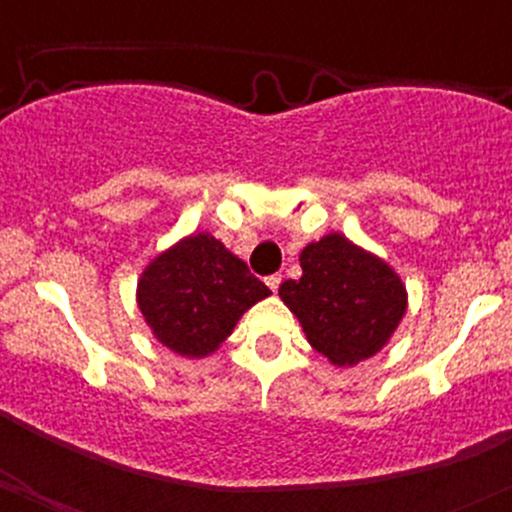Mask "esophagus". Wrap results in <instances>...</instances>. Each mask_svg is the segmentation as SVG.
<instances>
[{"label":"esophagus","instance_id":"obj_1","mask_svg":"<svg viewBox=\"0 0 512 512\" xmlns=\"http://www.w3.org/2000/svg\"><path fill=\"white\" fill-rule=\"evenodd\" d=\"M264 284L269 286V291H279V286H281V274H272V276H267V279H264Z\"/></svg>","mask_w":512,"mask_h":512}]
</instances>
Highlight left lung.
Instances as JSON below:
<instances>
[{"mask_svg":"<svg viewBox=\"0 0 512 512\" xmlns=\"http://www.w3.org/2000/svg\"><path fill=\"white\" fill-rule=\"evenodd\" d=\"M298 260L301 279L284 281L279 296L308 344L339 368L380 354L407 315L402 276L342 233L308 243Z\"/></svg>","mask_w":512,"mask_h":512,"instance_id":"left-lung-1","label":"left lung"}]
</instances>
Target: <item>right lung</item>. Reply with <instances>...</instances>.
Wrapping results in <instances>:
<instances>
[{"mask_svg": "<svg viewBox=\"0 0 512 512\" xmlns=\"http://www.w3.org/2000/svg\"><path fill=\"white\" fill-rule=\"evenodd\" d=\"M269 293L209 231L190 233L158 252L137 281V305L151 334L185 358L214 354L243 313Z\"/></svg>", "mask_w": 512, "mask_h": 512, "instance_id": "right-lung-1", "label": "right lung"}]
</instances>
